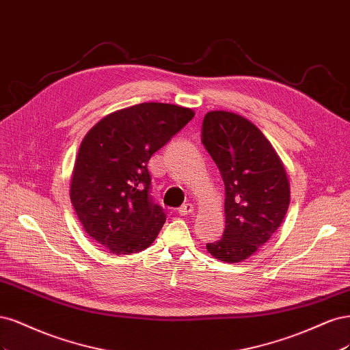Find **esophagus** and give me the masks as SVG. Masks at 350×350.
Wrapping results in <instances>:
<instances>
[{
	"label": "esophagus",
	"mask_w": 350,
	"mask_h": 350,
	"mask_svg": "<svg viewBox=\"0 0 350 350\" xmlns=\"http://www.w3.org/2000/svg\"><path fill=\"white\" fill-rule=\"evenodd\" d=\"M177 212H178V215H189V213H191L193 212V205L191 204H185V205H182L180 206L178 209H177Z\"/></svg>",
	"instance_id": "esophagus-1"
}]
</instances>
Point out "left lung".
<instances>
[{
    "label": "left lung",
    "mask_w": 350,
    "mask_h": 350,
    "mask_svg": "<svg viewBox=\"0 0 350 350\" xmlns=\"http://www.w3.org/2000/svg\"><path fill=\"white\" fill-rule=\"evenodd\" d=\"M202 144L225 186V230L206 249L221 262H243L285 218L291 196L286 172L260 129L231 111L205 115Z\"/></svg>",
    "instance_id": "obj_1"
}]
</instances>
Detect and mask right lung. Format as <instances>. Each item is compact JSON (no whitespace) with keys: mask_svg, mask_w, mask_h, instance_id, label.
<instances>
[{"mask_svg":"<svg viewBox=\"0 0 350 350\" xmlns=\"http://www.w3.org/2000/svg\"><path fill=\"white\" fill-rule=\"evenodd\" d=\"M191 109L141 103L101 119L81 142L71 202L85 232L111 254L145 250L165 222L148 161L193 119Z\"/></svg>","mask_w":350,"mask_h":350,"instance_id":"1","label":"right lung"}]
</instances>
